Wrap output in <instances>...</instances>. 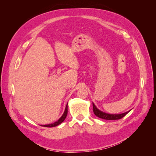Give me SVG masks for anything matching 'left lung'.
Returning a JSON list of instances; mask_svg holds the SVG:
<instances>
[{
    "mask_svg": "<svg viewBox=\"0 0 156 156\" xmlns=\"http://www.w3.org/2000/svg\"><path fill=\"white\" fill-rule=\"evenodd\" d=\"M92 104H93V111H94V115L97 116L98 117L100 118V119H105V120H119L122 119V118H123L124 116H126L127 113L131 111L130 110L127 112L122 113V114H108V113H106L100 110H99L96 107V106L94 105V103H92Z\"/></svg>",
    "mask_w": 156,
    "mask_h": 156,
    "instance_id": "obj_1",
    "label": "left lung"
}]
</instances>
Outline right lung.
I'll return each instance as SVG.
<instances>
[{
	"label": "right lung",
	"instance_id": "add662e5",
	"mask_svg": "<svg viewBox=\"0 0 156 156\" xmlns=\"http://www.w3.org/2000/svg\"><path fill=\"white\" fill-rule=\"evenodd\" d=\"M67 114H68V103H67V105H66V108H65V111H64V112L63 113L62 116H61L57 121L54 122V123H53V124H47V125H41V126L48 127H52L57 126H58L59 124H60L61 123H62V122H63L64 121L65 119H66V118Z\"/></svg>",
	"mask_w": 156,
	"mask_h": 156
}]
</instances>
